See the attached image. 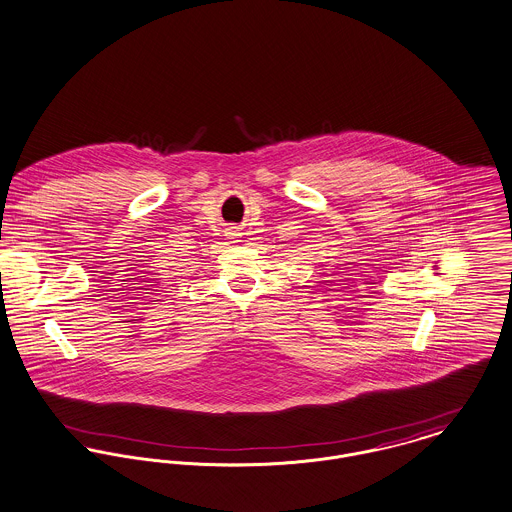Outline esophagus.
<instances>
[{
  "instance_id": "obj_1",
  "label": "esophagus",
  "mask_w": 512,
  "mask_h": 512,
  "mask_svg": "<svg viewBox=\"0 0 512 512\" xmlns=\"http://www.w3.org/2000/svg\"><path fill=\"white\" fill-rule=\"evenodd\" d=\"M231 234H233V238H236V236H238V233H236V231H231Z\"/></svg>"
}]
</instances>
